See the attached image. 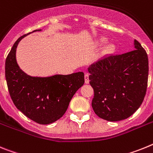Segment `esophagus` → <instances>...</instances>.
<instances>
[{
  "instance_id": "34e87169",
  "label": "esophagus",
  "mask_w": 153,
  "mask_h": 153,
  "mask_svg": "<svg viewBox=\"0 0 153 153\" xmlns=\"http://www.w3.org/2000/svg\"><path fill=\"white\" fill-rule=\"evenodd\" d=\"M85 84H88L89 83V78H88V74L85 75Z\"/></svg>"
}]
</instances>
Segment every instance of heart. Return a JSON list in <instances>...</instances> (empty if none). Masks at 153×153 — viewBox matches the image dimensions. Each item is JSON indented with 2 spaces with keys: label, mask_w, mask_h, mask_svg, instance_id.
Listing matches in <instances>:
<instances>
[{
  "label": "heart",
  "mask_w": 153,
  "mask_h": 153,
  "mask_svg": "<svg viewBox=\"0 0 153 153\" xmlns=\"http://www.w3.org/2000/svg\"><path fill=\"white\" fill-rule=\"evenodd\" d=\"M106 42V38H102L99 39V45H103ZM115 51V46L112 44H108L103 49V54H110Z\"/></svg>",
  "instance_id": "obj_1"
}]
</instances>
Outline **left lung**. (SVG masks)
<instances>
[{"instance_id": "1", "label": "left lung", "mask_w": 153, "mask_h": 153, "mask_svg": "<svg viewBox=\"0 0 153 153\" xmlns=\"http://www.w3.org/2000/svg\"><path fill=\"white\" fill-rule=\"evenodd\" d=\"M135 50L109 57L88 67L94 89L92 108L110 122L126 119L143 103L146 92L149 60L146 51L134 40Z\"/></svg>"}]
</instances>
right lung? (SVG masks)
<instances>
[{
  "label": "right lung",
  "instance_id": "obj_1",
  "mask_svg": "<svg viewBox=\"0 0 153 153\" xmlns=\"http://www.w3.org/2000/svg\"><path fill=\"white\" fill-rule=\"evenodd\" d=\"M20 37L10 50L5 62V77L14 105L25 115L39 124L56 122L65 113L73 95L85 82L82 71L71 75L33 77L24 72L16 61V49Z\"/></svg>",
  "mask_w": 153,
  "mask_h": 153
}]
</instances>
